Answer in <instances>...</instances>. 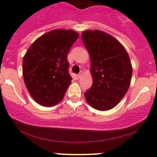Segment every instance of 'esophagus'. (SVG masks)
<instances>
[{
    "mask_svg": "<svg viewBox=\"0 0 157 157\" xmlns=\"http://www.w3.org/2000/svg\"><path fill=\"white\" fill-rule=\"evenodd\" d=\"M82 75H83V72H82V71H80L79 74L78 75V78H81L82 76Z\"/></svg>",
    "mask_w": 157,
    "mask_h": 157,
    "instance_id": "34e87169",
    "label": "esophagus"
}]
</instances>
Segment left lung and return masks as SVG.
<instances>
[{"instance_id":"obj_1","label":"left lung","mask_w":157,"mask_h":157,"mask_svg":"<svg viewBox=\"0 0 157 157\" xmlns=\"http://www.w3.org/2000/svg\"><path fill=\"white\" fill-rule=\"evenodd\" d=\"M82 39L90 58L93 83L84 93L93 108L108 111L124 98L130 86L132 66L127 50L113 36L101 30H85Z\"/></svg>"}]
</instances>
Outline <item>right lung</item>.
Here are the masks:
<instances>
[{
	"instance_id": "obj_1",
	"label": "right lung",
	"mask_w": 157,
	"mask_h": 157,
	"mask_svg": "<svg viewBox=\"0 0 157 157\" xmlns=\"http://www.w3.org/2000/svg\"><path fill=\"white\" fill-rule=\"evenodd\" d=\"M78 37L71 29H54L35 40L24 55L25 84L38 104L53 107L63 100L72 79L67 54Z\"/></svg>"
}]
</instances>
